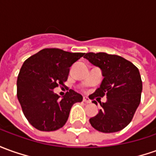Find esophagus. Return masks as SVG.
<instances>
[{"label":"esophagus","mask_w":156,"mask_h":156,"mask_svg":"<svg viewBox=\"0 0 156 156\" xmlns=\"http://www.w3.org/2000/svg\"><path fill=\"white\" fill-rule=\"evenodd\" d=\"M83 102H85V103H90V100L88 97H86V96H83Z\"/></svg>","instance_id":"obj_1"}]
</instances>
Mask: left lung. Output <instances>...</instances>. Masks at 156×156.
<instances>
[{"instance_id":"left-lung-1","label":"left lung","mask_w":156,"mask_h":156,"mask_svg":"<svg viewBox=\"0 0 156 156\" xmlns=\"http://www.w3.org/2000/svg\"><path fill=\"white\" fill-rule=\"evenodd\" d=\"M84 58L100 67L104 77L90 99L108 98L101 103L98 114L90 119L92 127L104 133L121 131L132 120L141 101L143 83L139 71L131 61L116 55L90 52ZM93 102L97 104L96 101Z\"/></svg>"}]
</instances>
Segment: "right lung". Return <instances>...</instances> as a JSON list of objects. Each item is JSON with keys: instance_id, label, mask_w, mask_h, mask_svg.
Segmentation results:
<instances>
[{"instance_id": "add662e5", "label": "right lung", "mask_w": 156, "mask_h": 156, "mask_svg": "<svg viewBox=\"0 0 156 156\" xmlns=\"http://www.w3.org/2000/svg\"><path fill=\"white\" fill-rule=\"evenodd\" d=\"M83 55L44 48L24 62L17 80V96L25 118L36 129L53 131L63 127L73 105L83 101L73 90L62 98L53 90L64 86L70 67Z\"/></svg>"}]
</instances>
